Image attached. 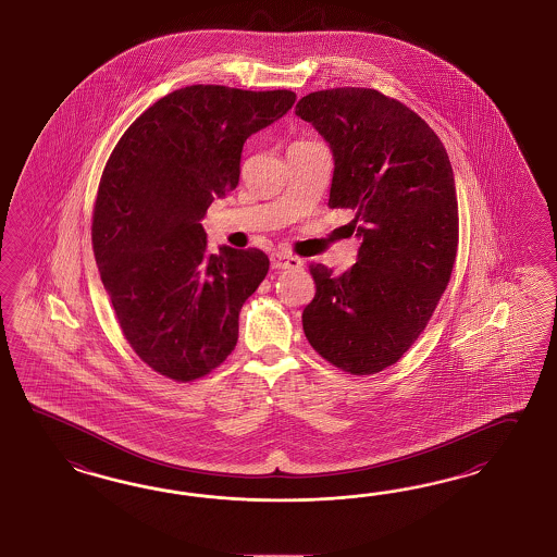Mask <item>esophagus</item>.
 Returning a JSON list of instances; mask_svg holds the SVG:
<instances>
[{
	"label": "esophagus",
	"mask_w": 557,
	"mask_h": 557,
	"mask_svg": "<svg viewBox=\"0 0 557 557\" xmlns=\"http://www.w3.org/2000/svg\"><path fill=\"white\" fill-rule=\"evenodd\" d=\"M271 268L273 270H298L304 263L298 257L286 256V253H271Z\"/></svg>",
	"instance_id": "esophagus-1"
}]
</instances>
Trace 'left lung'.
<instances>
[{
	"label": "left lung",
	"instance_id": "obj_1",
	"mask_svg": "<svg viewBox=\"0 0 557 557\" xmlns=\"http://www.w3.org/2000/svg\"><path fill=\"white\" fill-rule=\"evenodd\" d=\"M296 115L334 158L331 209H350L357 263L336 275L312 265L308 343L334 367L373 375L418 341L450 282L458 200L450 158L432 127L375 89L317 90Z\"/></svg>",
	"mask_w": 557,
	"mask_h": 557
}]
</instances>
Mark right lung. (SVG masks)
Wrapping results in <instances>:
<instances>
[{
	"label": "right lung",
	"instance_id": "right-lung-1",
	"mask_svg": "<svg viewBox=\"0 0 557 557\" xmlns=\"http://www.w3.org/2000/svg\"><path fill=\"white\" fill-rule=\"evenodd\" d=\"M292 90L193 85L121 136L92 211V251L137 357L160 375L211 373L239 338V312L270 270L259 249L209 253L202 219L239 184L247 137L284 117Z\"/></svg>",
	"mask_w": 557,
	"mask_h": 557
}]
</instances>
